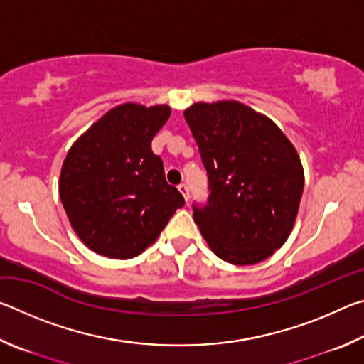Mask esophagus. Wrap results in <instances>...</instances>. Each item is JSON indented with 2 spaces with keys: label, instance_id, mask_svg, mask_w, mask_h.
I'll return each mask as SVG.
<instances>
[{
  "label": "esophagus",
  "instance_id": "esophagus-1",
  "mask_svg": "<svg viewBox=\"0 0 364 364\" xmlns=\"http://www.w3.org/2000/svg\"><path fill=\"white\" fill-rule=\"evenodd\" d=\"M178 189H180V193L183 194V197H184V200H189V188H188V184L186 183H181L180 186H178Z\"/></svg>",
  "mask_w": 364,
  "mask_h": 364
}]
</instances>
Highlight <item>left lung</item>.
Here are the masks:
<instances>
[{
  "label": "left lung",
  "instance_id": "obj_1",
  "mask_svg": "<svg viewBox=\"0 0 364 364\" xmlns=\"http://www.w3.org/2000/svg\"><path fill=\"white\" fill-rule=\"evenodd\" d=\"M184 119L208 176V200L194 221L228 263L255 264L291 234L304 193V167L291 141L268 117L242 102H196Z\"/></svg>",
  "mask_w": 364,
  "mask_h": 364
}]
</instances>
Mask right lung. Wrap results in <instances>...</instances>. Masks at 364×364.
Segmentation results:
<instances>
[{
    "label": "right lung",
    "mask_w": 364,
    "mask_h": 364,
    "mask_svg": "<svg viewBox=\"0 0 364 364\" xmlns=\"http://www.w3.org/2000/svg\"><path fill=\"white\" fill-rule=\"evenodd\" d=\"M170 114L165 104H122L67 152L60 202L73 231L96 254L119 260L139 255L184 205L180 191L165 180L162 159L151 149Z\"/></svg>",
    "instance_id": "obj_1"
}]
</instances>
